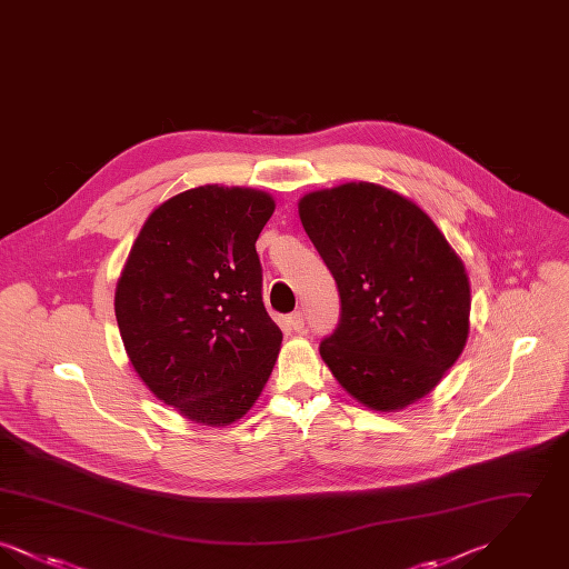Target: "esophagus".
<instances>
[{
    "mask_svg": "<svg viewBox=\"0 0 569 569\" xmlns=\"http://www.w3.org/2000/svg\"><path fill=\"white\" fill-rule=\"evenodd\" d=\"M288 325L292 330H305V316H302V311H295V313H290V318H288Z\"/></svg>",
    "mask_w": 569,
    "mask_h": 569,
    "instance_id": "obj_1",
    "label": "esophagus"
}]
</instances>
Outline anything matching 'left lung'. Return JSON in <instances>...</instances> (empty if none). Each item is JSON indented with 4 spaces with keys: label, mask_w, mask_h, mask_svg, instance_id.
Masks as SVG:
<instances>
[{
    "label": "left lung",
    "mask_w": 569,
    "mask_h": 569,
    "mask_svg": "<svg viewBox=\"0 0 569 569\" xmlns=\"http://www.w3.org/2000/svg\"><path fill=\"white\" fill-rule=\"evenodd\" d=\"M337 281L341 318L322 360L362 406L392 411L429 395L469 335V279L433 219L395 191L346 183L298 202Z\"/></svg>",
    "instance_id": "8db88e82"
}]
</instances>
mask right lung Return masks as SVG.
<instances>
[{"instance_id": "1", "label": "right lung", "mask_w": 569, "mask_h": 569, "mask_svg": "<svg viewBox=\"0 0 569 569\" xmlns=\"http://www.w3.org/2000/svg\"><path fill=\"white\" fill-rule=\"evenodd\" d=\"M272 211L249 188L177 193L144 221L117 281L138 378L193 422L239 420L271 378L283 335L262 302L256 241Z\"/></svg>"}]
</instances>
